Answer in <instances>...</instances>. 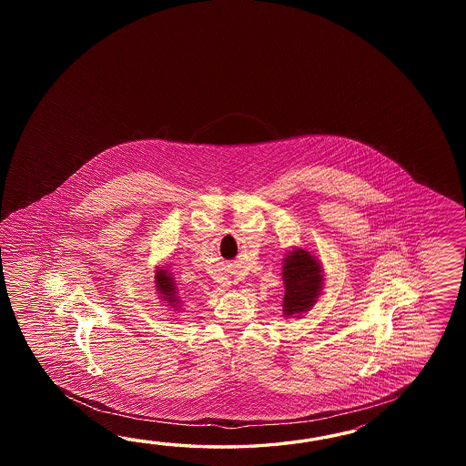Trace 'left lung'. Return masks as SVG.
<instances>
[{
  "label": "left lung",
  "instance_id": "8db88e82",
  "mask_svg": "<svg viewBox=\"0 0 466 466\" xmlns=\"http://www.w3.org/2000/svg\"><path fill=\"white\" fill-rule=\"evenodd\" d=\"M285 317L301 315L317 303L323 288V269L317 258L301 248H295L283 259Z\"/></svg>",
  "mask_w": 466,
  "mask_h": 466
}]
</instances>
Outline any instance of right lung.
Returning <instances> with one entry per match:
<instances>
[{
  "instance_id": "right-lung-1",
  "label": "right lung",
  "mask_w": 466,
  "mask_h": 466,
  "mask_svg": "<svg viewBox=\"0 0 466 466\" xmlns=\"http://www.w3.org/2000/svg\"><path fill=\"white\" fill-rule=\"evenodd\" d=\"M171 273H168L167 269H157L155 273V283H157V291H158L161 298L169 303L173 308H178V297H177V287L173 283V278L169 277Z\"/></svg>"
}]
</instances>
